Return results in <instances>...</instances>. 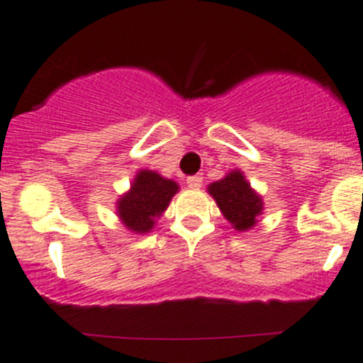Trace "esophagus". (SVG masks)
Returning a JSON list of instances; mask_svg holds the SVG:
<instances>
[{
    "label": "esophagus",
    "instance_id": "1",
    "mask_svg": "<svg viewBox=\"0 0 363 363\" xmlns=\"http://www.w3.org/2000/svg\"><path fill=\"white\" fill-rule=\"evenodd\" d=\"M202 175H189L188 179H186V184L189 186V188H201L202 186Z\"/></svg>",
    "mask_w": 363,
    "mask_h": 363
}]
</instances>
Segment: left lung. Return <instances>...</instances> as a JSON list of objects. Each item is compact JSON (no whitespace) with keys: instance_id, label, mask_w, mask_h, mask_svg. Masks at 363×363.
<instances>
[{"instance_id":"8db88e82","label":"left lung","mask_w":363,"mask_h":363,"mask_svg":"<svg viewBox=\"0 0 363 363\" xmlns=\"http://www.w3.org/2000/svg\"><path fill=\"white\" fill-rule=\"evenodd\" d=\"M208 191L213 195L223 216L235 225L236 231L250 229L256 223V216L262 215V199L252 191L242 172H231L222 181L213 182Z\"/></svg>"}]
</instances>
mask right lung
<instances>
[{
    "label": "right lung",
    "instance_id": "right-lung-1",
    "mask_svg": "<svg viewBox=\"0 0 363 363\" xmlns=\"http://www.w3.org/2000/svg\"><path fill=\"white\" fill-rule=\"evenodd\" d=\"M179 186L170 179L161 177L150 170H141L132 182L130 191L118 202V215L127 229L134 233H148L157 216L162 215Z\"/></svg>",
    "mask_w": 363,
    "mask_h": 363
}]
</instances>
